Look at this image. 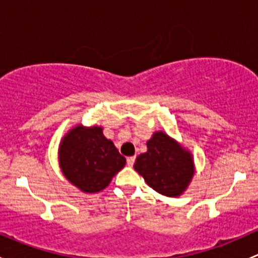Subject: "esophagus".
<instances>
[{
  "instance_id": "esophagus-1",
  "label": "esophagus",
  "mask_w": 258,
  "mask_h": 258,
  "mask_svg": "<svg viewBox=\"0 0 258 258\" xmlns=\"http://www.w3.org/2000/svg\"><path fill=\"white\" fill-rule=\"evenodd\" d=\"M135 160H136V157L135 156H131V157H127V166H130V167H132L135 163Z\"/></svg>"
}]
</instances>
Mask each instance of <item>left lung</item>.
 I'll list each match as a JSON object with an SVG mask.
<instances>
[{
  "instance_id": "8db88e82",
  "label": "left lung",
  "mask_w": 258,
  "mask_h": 258,
  "mask_svg": "<svg viewBox=\"0 0 258 258\" xmlns=\"http://www.w3.org/2000/svg\"><path fill=\"white\" fill-rule=\"evenodd\" d=\"M134 168L158 194L179 196L194 176L191 153L163 132H156L147 142V152L136 158Z\"/></svg>"
}]
</instances>
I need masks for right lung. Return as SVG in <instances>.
Segmentation results:
<instances>
[{
  "instance_id": "add662e5",
  "label": "right lung",
  "mask_w": 258,
  "mask_h": 258,
  "mask_svg": "<svg viewBox=\"0 0 258 258\" xmlns=\"http://www.w3.org/2000/svg\"><path fill=\"white\" fill-rule=\"evenodd\" d=\"M126 163L113 142L102 134L101 127H75L62 140L59 165L62 172L81 191H102Z\"/></svg>"
}]
</instances>
